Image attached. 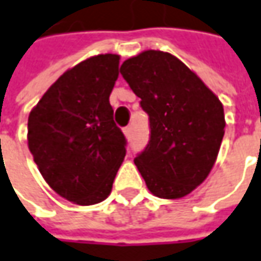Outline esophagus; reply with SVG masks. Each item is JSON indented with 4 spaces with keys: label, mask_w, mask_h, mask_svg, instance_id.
Returning a JSON list of instances; mask_svg holds the SVG:
<instances>
[{
    "label": "esophagus",
    "mask_w": 261,
    "mask_h": 261,
    "mask_svg": "<svg viewBox=\"0 0 261 261\" xmlns=\"http://www.w3.org/2000/svg\"><path fill=\"white\" fill-rule=\"evenodd\" d=\"M124 136H125V139L127 140L131 139V127H125V128H124Z\"/></svg>",
    "instance_id": "34e87169"
}]
</instances>
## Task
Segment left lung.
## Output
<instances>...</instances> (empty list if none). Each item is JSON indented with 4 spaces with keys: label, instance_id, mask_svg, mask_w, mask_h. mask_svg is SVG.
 I'll return each instance as SVG.
<instances>
[{
    "label": "left lung",
    "instance_id": "1",
    "mask_svg": "<svg viewBox=\"0 0 261 261\" xmlns=\"http://www.w3.org/2000/svg\"><path fill=\"white\" fill-rule=\"evenodd\" d=\"M150 120V143L134 159L148 191L179 199L208 177L220 151L225 115L218 96L182 60L144 50L120 69Z\"/></svg>",
    "mask_w": 261,
    "mask_h": 261
}]
</instances>
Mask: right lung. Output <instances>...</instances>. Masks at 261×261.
Wrapping results in <instances>:
<instances>
[{
    "label": "right lung",
    "mask_w": 261,
    "mask_h": 261,
    "mask_svg": "<svg viewBox=\"0 0 261 261\" xmlns=\"http://www.w3.org/2000/svg\"><path fill=\"white\" fill-rule=\"evenodd\" d=\"M120 55L105 53L68 69L33 107L27 143L46 184L76 205L108 198L125 158V137L110 103Z\"/></svg>",
    "instance_id": "add662e5"
}]
</instances>
